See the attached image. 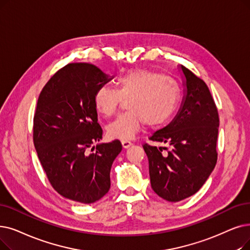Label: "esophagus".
<instances>
[{
  "label": "esophagus",
  "mask_w": 250,
  "mask_h": 250,
  "mask_svg": "<svg viewBox=\"0 0 250 250\" xmlns=\"http://www.w3.org/2000/svg\"><path fill=\"white\" fill-rule=\"evenodd\" d=\"M122 145H123V147H124L125 149H126V148L132 146V143L129 142V141H127V140H124V141H122Z\"/></svg>",
  "instance_id": "1"
}]
</instances>
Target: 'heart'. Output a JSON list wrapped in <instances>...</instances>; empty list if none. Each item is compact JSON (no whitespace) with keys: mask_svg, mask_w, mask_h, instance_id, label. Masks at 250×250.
Masks as SVG:
<instances>
[{"mask_svg":"<svg viewBox=\"0 0 250 250\" xmlns=\"http://www.w3.org/2000/svg\"><path fill=\"white\" fill-rule=\"evenodd\" d=\"M115 84L116 90L107 85L100 86L94 96L96 110L104 117L111 116L122 100L128 99V111L118 115L106 127L110 138L131 140L144 123L150 127L162 125L178 107V84L156 72L147 69L128 70L119 75Z\"/></svg>","mask_w":250,"mask_h":250,"instance_id":"heart-1","label":"heart"}]
</instances>
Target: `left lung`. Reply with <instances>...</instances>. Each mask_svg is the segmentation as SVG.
Returning <instances> with one entry per match:
<instances>
[{
  "label": "left lung",
  "instance_id": "left-lung-1",
  "mask_svg": "<svg viewBox=\"0 0 250 250\" xmlns=\"http://www.w3.org/2000/svg\"><path fill=\"white\" fill-rule=\"evenodd\" d=\"M184 97L175 118L150 137L167 147L143 146L149 161L151 187L159 197L178 202L192 196L208 179L218 153L219 114L206 83L183 65Z\"/></svg>",
  "mask_w": 250,
  "mask_h": 250
}]
</instances>
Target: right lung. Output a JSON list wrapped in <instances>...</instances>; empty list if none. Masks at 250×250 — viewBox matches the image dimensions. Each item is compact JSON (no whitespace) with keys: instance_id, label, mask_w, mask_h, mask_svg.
<instances>
[{"instance_id":"right-lung-1","label":"right lung","mask_w":250,"mask_h":250,"mask_svg":"<svg viewBox=\"0 0 250 250\" xmlns=\"http://www.w3.org/2000/svg\"><path fill=\"white\" fill-rule=\"evenodd\" d=\"M112 79L93 64L70 63L39 96L34 117L39 159L53 188L75 202L93 203L109 191L110 169L123 149L118 140L99 143L103 132L94 96Z\"/></svg>"}]
</instances>
